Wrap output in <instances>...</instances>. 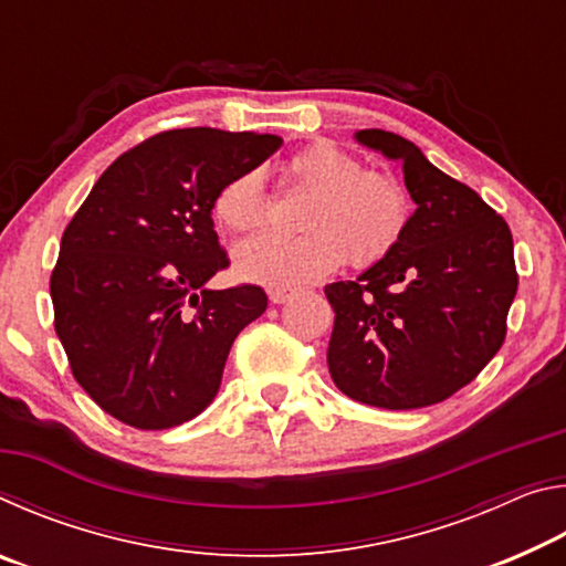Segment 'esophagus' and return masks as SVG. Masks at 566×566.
Masks as SVG:
<instances>
[{"label":"esophagus","mask_w":566,"mask_h":566,"mask_svg":"<svg viewBox=\"0 0 566 566\" xmlns=\"http://www.w3.org/2000/svg\"><path fill=\"white\" fill-rule=\"evenodd\" d=\"M292 296H294V292H290V290H272L270 292L272 304H284V302H290Z\"/></svg>","instance_id":"1"}]
</instances>
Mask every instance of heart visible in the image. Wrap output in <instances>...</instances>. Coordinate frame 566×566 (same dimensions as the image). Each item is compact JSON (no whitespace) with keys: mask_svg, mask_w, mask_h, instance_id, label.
<instances>
[{"mask_svg":"<svg viewBox=\"0 0 566 566\" xmlns=\"http://www.w3.org/2000/svg\"><path fill=\"white\" fill-rule=\"evenodd\" d=\"M286 179L310 191L300 212L302 234H264L237 249V272L249 282L296 290L319 282L349 260L371 266L391 254L409 224V195L395 175L364 169L357 157L314 142L290 159ZM214 219L229 232L249 234L270 222V195L260 169L224 181L212 202Z\"/></svg>","mask_w":566,"mask_h":566,"instance_id":"b5f03b06","label":"heart"}]
</instances>
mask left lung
I'll use <instances>...</instances> for the list:
<instances>
[{"label":"left lung","mask_w":566,"mask_h":566,"mask_svg":"<svg viewBox=\"0 0 566 566\" xmlns=\"http://www.w3.org/2000/svg\"><path fill=\"white\" fill-rule=\"evenodd\" d=\"M361 145L401 161L415 214L399 244L359 280L334 282L329 375L369 407L419 409L469 385L506 337L516 276L510 224L472 187L385 129Z\"/></svg>","instance_id":"1"}]
</instances>
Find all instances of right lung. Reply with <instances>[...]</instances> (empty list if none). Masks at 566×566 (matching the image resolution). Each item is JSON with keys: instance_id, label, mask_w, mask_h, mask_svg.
I'll return each instance as SVG.
<instances>
[{"instance_id": "add662e5", "label": "right lung", "mask_w": 566, "mask_h": 566, "mask_svg": "<svg viewBox=\"0 0 566 566\" xmlns=\"http://www.w3.org/2000/svg\"><path fill=\"white\" fill-rule=\"evenodd\" d=\"M282 147L274 134L169 129L119 155L66 224L50 280L80 387L134 429H169L217 397L227 354L266 310L256 284L207 290L229 266L212 202Z\"/></svg>"}]
</instances>
